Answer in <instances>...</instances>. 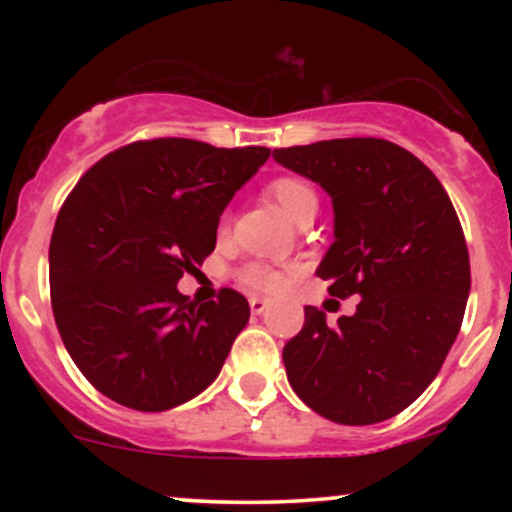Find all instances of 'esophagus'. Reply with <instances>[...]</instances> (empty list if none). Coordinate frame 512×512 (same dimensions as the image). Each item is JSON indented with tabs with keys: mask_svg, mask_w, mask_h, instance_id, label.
<instances>
[{
	"mask_svg": "<svg viewBox=\"0 0 512 512\" xmlns=\"http://www.w3.org/2000/svg\"><path fill=\"white\" fill-rule=\"evenodd\" d=\"M267 308H269L267 298H260V296H252V298H250V310H252V315H262Z\"/></svg>",
	"mask_w": 512,
	"mask_h": 512,
	"instance_id": "1",
	"label": "esophagus"
}]
</instances>
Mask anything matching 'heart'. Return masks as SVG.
Segmentation results:
<instances>
[{
    "label": "heart",
    "mask_w": 512,
    "mask_h": 512,
    "mask_svg": "<svg viewBox=\"0 0 512 512\" xmlns=\"http://www.w3.org/2000/svg\"><path fill=\"white\" fill-rule=\"evenodd\" d=\"M269 192L279 202V207L291 216L293 221H298L301 216L310 214V211H317V192L313 190L310 182L301 178H279L269 185ZM240 279L248 286H255V289L262 291H279L284 286L286 274L279 272V269L267 267V264L252 262L248 267H243L240 272Z\"/></svg>",
    "instance_id": "heart-1"
}]
</instances>
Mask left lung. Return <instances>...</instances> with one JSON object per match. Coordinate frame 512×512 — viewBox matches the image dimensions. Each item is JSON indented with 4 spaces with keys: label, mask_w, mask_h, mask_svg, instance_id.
<instances>
[{
    "label": "left lung",
    "mask_w": 512,
    "mask_h": 512,
    "mask_svg": "<svg viewBox=\"0 0 512 512\" xmlns=\"http://www.w3.org/2000/svg\"><path fill=\"white\" fill-rule=\"evenodd\" d=\"M272 158L330 195L334 243L315 274L330 296H361L334 327L305 305L303 330L284 346L286 378L334 424L392 419L433 383L467 305V243L448 192L385 139H330Z\"/></svg>",
    "instance_id": "8db88e82"
}]
</instances>
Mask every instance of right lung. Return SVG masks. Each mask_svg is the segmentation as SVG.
Returning <instances> with one entry per match:
<instances>
[{"mask_svg":"<svg viewBox=\"0 0 512 512\" xmlns=\"http://www.w3.org/2000/svg\"><path fill=\"white\" fill-rule=\"evenodd\" d=\"M269 154L151 139L76 182L50 240L52 313L76 368L105 397L166 411L221 373L250 305L233 289L195 303L178 281L214 252L219 216Z\"/></svg>","mask_w":512,"mask_h":512,"instance_id":"right-lung-1","label":"right lung"}]
</instances>
